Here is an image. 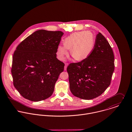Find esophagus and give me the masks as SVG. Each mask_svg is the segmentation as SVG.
Listing matches in <instances>:
<instances>
[{"label": "esophagus", "mask_w": 132, "mask_h": 132, "mask_svg": "<svg viewBox=\"0 0 132 132\" xmlns=\"http://www.w3.org/2000/svg\"><path fill=\"white\" fill-rule=\"evenodd\" d=\"M68 65V63H65V66H64V70H66L67 69V66Z\"/></svg>", "instance_id": "34e87169"}]
</instances>
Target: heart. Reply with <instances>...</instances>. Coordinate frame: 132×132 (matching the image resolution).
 Here are the masks:
<instances>
[{
  "instance_id": "heart-1",
  "label": "heart",
  "mask_w": 132,
  "mask_h": 132,
  "mask_svg": "<svg viewBox=\"0 0 132 132\" xmlns=\"http://www.w3.org/2000/svg\"><path fill=\"white\" fill-rule=\"evenodd\" d=\"M95 45L93 34L89 31L74 32L64 40V44L58 46L57 55L61 60H64L70 48V54L77 61L87 58L92 52Z\"/></svg>"
}]
</instances>
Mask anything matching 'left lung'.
Masks as SVG:
<instances>
[{
    "mask_svg": "<svg viewBox=\"0 0 132 132\" xmlns=\"http://www.w3.org/2000/svg\"><path fill=\"white\" fill-rule=\"evenodd\" d=\"M114 61L111 46L99 32L94 49L88 58L70 63L67 68L72 94L85 100L100 96L110 84L114 70Z\"/></svg>",
    "mask_w": 132,
    "mask_h": 132,
    "instance_id": "1",
    "label": "left lung"
}]
</instances>
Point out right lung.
Here are the masks:
<instances>
[{"label": "right lung", "mask_w": 132, "mask_h": 132, "mask_svg": "<svg viewBox=\"0 0 132 132\" xmlns=\"http://www.w3.org/2000/svg\"><path fill=\"white\" fill-rule=\"evenodd\" d=\"M62 31L39 30L18 45L11 72L15 88L24 98L37 102L53 94L65 64L56 58Z\"/></svg>", "instance_id": "1"}]
</instances>
